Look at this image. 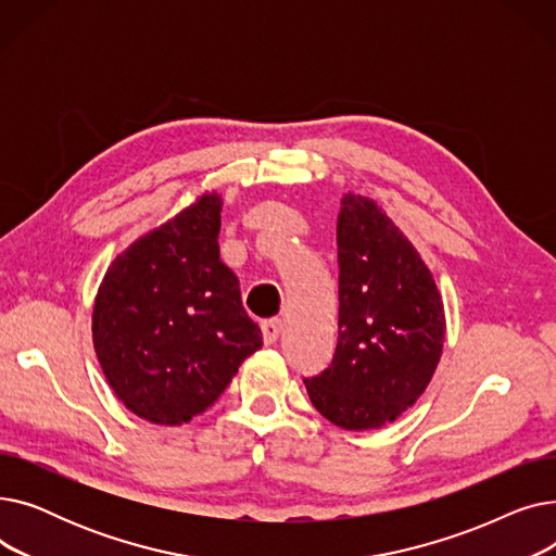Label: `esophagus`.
<instances>
[{
    "instance_id": "34e87169",
    "label": "esophagus",
    "mask_w": 556,
    "mask_h": 556,
    "mask_svg": "<svg viewBox=\"0 0 556 556\" xmlns=\"http://www.w3.org/2000/svg\"><path fill=\"white\" fill-rule=\"evenodd\" d=\"M283 329V323L279 317H273V319H263L261 323V331H263V340H266V344H273L277 342L279 333Z\"/></svg>"
}]
</instances>
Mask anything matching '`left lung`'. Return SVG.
I'll return each mask as SVG.
<instances>
[{"label":"left lung","instance_id":"8db88e82","mask_svg":"<svg viewBox=\"0 0 556 556\" xmlns=\"http://www.w3.org/2000/svg\"><path fill=\"white\" fill-rule=\"evenodd\" d=\"M338 344L304 386L315 410L344 430L399 419L440 365L446 313L417 248L376 200L344 193L338 214Z\"/></svg>","mask_w":556,"mask_h":556}]
</instances>
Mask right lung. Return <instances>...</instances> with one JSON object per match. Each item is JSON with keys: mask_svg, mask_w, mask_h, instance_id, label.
<instances>
[{"mask_svg": "<svg viewBox=\"0 0 556 556\" xmlns=\"http://www.w3.org/2000/svg\"><path fill=\"white\" fill-rule=\"evenodd\" d=\"M223 198L204 191L110 263L92 308L105 381L128 410L182 426L223 394L263 344L220 261Z\"/></svg>", "mask_w": 556, "mask_h": 556, "instance_id": "1", "label": "right lung"}]
</instances>
